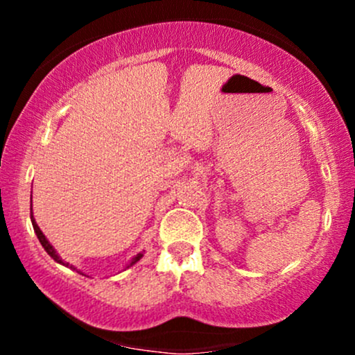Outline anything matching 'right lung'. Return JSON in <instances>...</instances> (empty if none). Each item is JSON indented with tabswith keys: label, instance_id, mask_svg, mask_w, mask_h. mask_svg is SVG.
Here are the masks:
<instances>
[{
	"label": "right lung",
	"instance_id": "1",
	"mask_svg": "<svg viewBox=\"0 0 355 355\" xmlns=\"http://www.w3.org/2000/svg\"><path fill=\"white\" fill-rule=\"evenodd\" d=\"M31 223H33V229H35V234H36V237H38V240H40V243H42V245H43V248H44V250H46V252H48V255H50V257H51V259H53V260H55V262H58V263H63V266H68V263H64V262H63V260H61V259H60V257H58V254H56V252H55V248H53V247L50 245V242H48V240H46V237H44V235H43V232H42V230H40L38 223H36V222H35V218H33V214H31ZM141 257H144V254H138V255L135 257V259H133V260H132V263H130V267H132V266H133V263H137V262H138V260H140V259H141Z\"/></svg>",
	"mask_w": 355,
	"mask_h": 355
}]
</instances>
